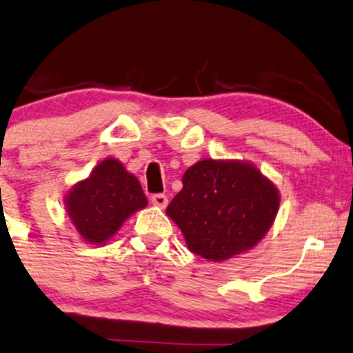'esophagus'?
Listing matches in <instances>:
<instances>
[{
    "instance_id": "34e87169",
    "label": "esophagus",
    "mask_w": 353,
    "mask_h": 353,
    "mask_svg": "<svg viewBox=\"0 0 353 353\" xmlns=\"http://www.w3.org/2000/svg\"><path fill=\"white\" fill-rule=\"evenodd\" d=\"M151 202L152 205L159 207V209H165V205H168V197H165L164 194H154L151 197Z\"/></svg>"
}]
</instances>
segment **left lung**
Listing matches in <instances>:
<instances>
[{
    "label": "left lung",
    "instance_id": "8db88e82",
    "mask_svg": "<svg viewBox=\"0 0 353 353\" xmlns=\"http://www.w3.org/2000/svg\"><path fill=\"white\" fill-rule=\"evenodd\" d=\"M279 201L278 188L248 161L202 159L184 172L181 192L165 214L190 252L222 263L258 245Z\"/></svg>",
    "mask_w": 353,
    "mask_h": 353
}]
</instances>
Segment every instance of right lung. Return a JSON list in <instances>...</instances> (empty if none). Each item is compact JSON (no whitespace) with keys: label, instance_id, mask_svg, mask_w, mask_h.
Returning a JSON list of instances; mask_svg holds the SVG:
<instances>
[{"label":"right lung","instance_id":"obj_1","mask_svg":"<svg viewBox=\"0 0 353 353\" xmlns=\"http://www.w3.org/2000/svg\"><path fill=\"white\" fill-rule=\"evenodd\" d=\"M63 205L80 239L88 245H105L134 212L148 205V199L138 177L118 159L107 158L72 185Z\"/></svg>","mask_w":353,"mask_h":353}]
</instances>
